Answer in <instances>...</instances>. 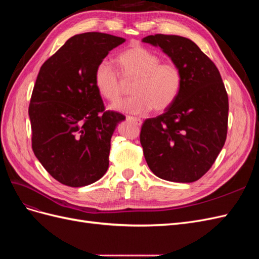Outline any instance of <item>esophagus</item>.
Returning <instances> with one entry per match:
<instances>
[{
    "label": "esophagus",
    "instance_id": "34e87169",
    "mask_svg": "<svg viewBox=\"0 0 259 259\" xmlns=\"http://www.w3.org/2000/svg\"><path fill=\"white\" fill-rule=\"evenodd\" d=\"M126 120L128 121H133L136 125H138V126H140V125L143 124V121L138 119V117H134V116H126Z\"/></svg>",
    "mask_w": 259,
    "mask_h": 259
}]
</instances>
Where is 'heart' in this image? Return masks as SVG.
<instances>
[{
	"instance_id": "heart-1",
	"label": "heart",
	"mask_w": 259,
	"mask_h": 259,
	"mask_svg": "<svg viewBox=\"0 0 259 259\" xmlns=\"http://www.w3.org/2000/svg\"><path fill=\"white\" fill-rule=\"evenodd\" d=\"M120 73L125 81L134 80L132 97L112 106L114 110L132 114L163 111L174 104L182 89L183 74L173 61L161 62L158 54L135 45L116 57ZM94 84L99 95L114 103L122 95L120 74L107 60L100 61L94 72Z\"/></svg>"
}]
</instances>
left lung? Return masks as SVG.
Here are the masks:
<instances>
[{"mask_svg":"<svg viewBox=\"0 0 259 259\" xmlns=\"http://www.w3.org/2000/svg\"><path fill=\"white\" fill-rule=\"evenodd\" d=\"M143 42L159 46L183 74L174 104L143 124L145 159L161 179L193 183L213 165L226 142L229 104L221 73L189 38L154 34Z\"/></svg>","mask_w":259,"mask_h":259,"instance_id":"obj_1","label":"left lung"}]
</instances>
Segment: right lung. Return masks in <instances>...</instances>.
Returning a JSON list of instances; mask_svg holds the SVG:
<instances>
[{
  "label": "right lung",
  "instance_id": "1",
  "mask_svg": "<svg viewBox=\"0 0 259 259\" xmlns=\"http://www.w3.org/2000/svg\"><path fill=\"white\" fill-rule=\"evenodd\" d=\"M124 42L123 37L101 32L76 34L37 74L29 106L32 149L62 185H91L109 167L111 137L125 116L105 111L94 72L109 52Z\"/></svg>",
  "mask_w": 259,
  "mask_h": 259
}]
</instances>
